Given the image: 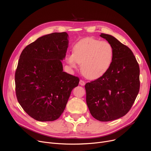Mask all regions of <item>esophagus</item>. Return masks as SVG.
Returning a JSON list of instances; mask_svg holds the SVG:
<instances>
[{"label": "esophagus", "mask_w": 151, "mask_h": 151, "mask_svg": "<svg viewBox=\"0 0 151 151\" xmlns=\"http://www.w3.org/2000/svg\"><path fill=\"white\" fill-rule=\"evenodd\" d=\"M85 84H86V83H85L83 80H81L80 81V84L81 86H84Z\"/></svg>", "instance_id": "1"}]
</instances>
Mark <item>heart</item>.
Instances as JSON below:
<instances>
[{
  "label": "heart",
  "mask_w": 151,
  "mask_h": 151,
  "mask_svg": "<svg viewBox=\"0 0 151 151\" xmlns=\"http://www.w3.org/2000/svg\"><path fill=\"white\" fill-rule=\"evenodd\" d=\"M113 47L109 42L86 38L77 42L73 54L66 55V60L71 68L81 64L83 75L89 79H97L104 75L111 65Z\"/></svg>",
  "instance_id": "b5f03b06"
}]
</instances>
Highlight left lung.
<instances>
[{"mask_svg":"<svg viewBox=\"0 0 151 151\" xmlns=\"http://www.w3.org/2000/svg\"><path fill=\"white\" fill-rule=\"evenodd\" d=\"M113 47V60L106 72L86 83V103L97 120L108 122L127 113L139 91V67L129 47L112 35L101 34Z\"/></svg>","mask_w":151,"mask_h":151,"instance_id":"left-lung-1","label":"left lung"}]
</instances>
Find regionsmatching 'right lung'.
Masks as SVG:
<instances>
[{
    "label": "right lung",
    "instance_id": "obj_1",
    "mask_svg": "<svg viewBox=\"0 0 151 151\" xmlns=\"http://www.w3.org/2000/svg\"><path fill=\"white\" fill-rule=\"evenodd\" d=\"M66 32L38 38L22 51L15 72L19 104L34 119L53 121L64 111L80 79L63 71L61 60L68 46Z\"/></svg>",
    "mask_w": 151,
    "mask_h": 151
}]
</instances>
